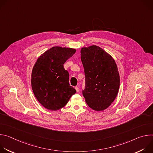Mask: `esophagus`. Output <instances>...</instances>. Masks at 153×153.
Instances as JSON below:
<instances>
[{
    "label": "esophagus",
    "mask_w": 153,
    "mask_h": 153,
    "mask_svg": "<svg viewBox=\"0 0 153 153\" xmlns=\"http://www.w3.org/2000/svg\"><path fill=\"white\" fill-rule=\"evenodd\" d=\"M75 89H76L77 93H79V88L78 86H76V87H75Z\"/></svg>",
    "instance_id": "34e87169"
}]
</instances>
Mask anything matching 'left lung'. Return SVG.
Instances as JSON below:
<instances>
[{
    "instance_id": "8db88e82",
    "label": "left lung",
    "mask_w": 153,
    "mask_h": 153,
    "mask_svg": "<svg viewBox=\"0 0 153 153\" xmlns=\"http://www.w3.org/2000/svg\"><path fill=\"white\" fill-rule=\"evenodd\" d=\"M81 60L85 76L82 94L93 110L100 111L115 100L120 86V76L115 60L100 47L82 48Z\"/></svg>"
}]
</instances>
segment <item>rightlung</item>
<instances>
[{
	"label": "right lung",
	"instance_id": "1",
	"mask_svg": "<svg viewBox=\"0 0 153 153\" xmlns=\"http://www.w3.org/2000/svg\"><path fill=\"white\" fill-rule=\"evenodd\" d=\"M76 50L54 47L37 59L31 74L33 93L39 103L50 111L66 105L76 90L69 83V73L63 64Z\"/></svg>",
	"mask_w": 153,
	"mask_h": 153
}]
</instances>
